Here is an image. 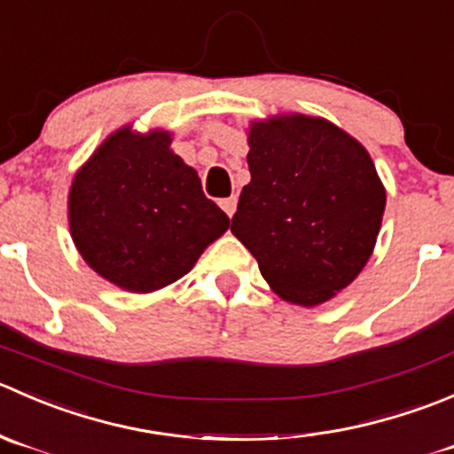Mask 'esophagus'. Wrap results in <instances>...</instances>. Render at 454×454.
I'll list each match as a JSON object with an SVG mask.
<instances>
[{"label":"esophagus","instance_id":"esophagus-1","mask_svg":"<svg viewBox=\"0 0 454 454\" xmlns=\"http://www.w3.org/2000/svg\"><path fill=\"white\" fill-rule=\"evenodd\" d=\"M236 205H238V199H236V196H229V199H223V200H221L223 212H225L229 218H231V216H233V212H236Z\"/></svg>","mask_w":454,"mask_h":454}]
</instances>
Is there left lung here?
Here are the masks:
<instances>
[{
	"instance_id": "8db88e82",
	"label": "left lung",
	"mask_w": 454,
	"mask_h": 454,
	"mask_svg": "<svg viewBox=\"0 0 454 454\" xmlns=\"http://www.w3.org/2000/svg\"><path fill=\"white\" fill-rule=\"evenodd\" d=\"M251 181L231 233L282 300L316 307L351 285L378 240L386 190L369 152L320 116L249 128Z\"/></svg>"
}]
</instances>
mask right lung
<instances>
[{
  "mask_svg": "<svg viewBox=\"0 0 454 454\" xmlns=\"http://www.w3.org/2000/svg\"><path fill=\"white\" fill-rule=\"evenodd\" d=\"M165 129L129 125L101 143L74 174L68 199L73 240L112 285L150 294L185 276L229 218L203 194L194 168L169 150Z\"/></svg>",
  "mask_w": 454,
  "mask_h": 454,
  "instance_id": "1",
  "label": "right lung"
}]
</instances>
